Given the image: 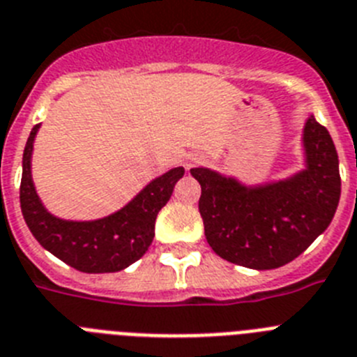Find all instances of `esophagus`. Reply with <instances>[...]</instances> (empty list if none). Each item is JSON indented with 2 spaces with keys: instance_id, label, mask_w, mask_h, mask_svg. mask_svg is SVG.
I'll return each mask as SVG.
<instances>
[{
  "instance_id": "obj_1",
  "label": "esophagus",
  "mask_w": 357,
  "mask_h": 357,
  "mask_svg": "<svg viewBox=\"0 0 357 357\" xmlns=\"http://www.w3.org/2000/svg\"><path fill=\"white\" fill-rule=\"evenodd\" d=\"M202 155L199 154H192V155H188L187 158V161H185V169H190V167H194V165H197V163H202Z\"/></svg>"
}]
</instances>
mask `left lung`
I'll return each instance as SVG.
<instances>
[{
	"instance_id": "left-lung-1",
	"label": "left lung",
	"mask_w": 357,
	"mask_h": 357,
	"mask_svg": "<svg viewBox=\"0 0 357 357\" xmlns=\"http://www.w3.org/2000/svg\"><path fill=\"white\" fill-rule=\"evenodd\" d=\"M303 169L287 178L243 183L236 176L196 167L199 214L215 254L236 265L271 271L303 254L336 214L340 160L325 127L308 114L301 132Z\"/></svg>"
}]
</instances>
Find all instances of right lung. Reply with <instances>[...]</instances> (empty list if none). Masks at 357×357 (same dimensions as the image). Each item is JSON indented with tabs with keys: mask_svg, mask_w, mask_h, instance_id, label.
Masks as SVG:
<instances>
[{
	"mask_svg": "<svg viewBox=\"0 0 357 357\" xmlns=\"http://www.w3.org/2000/svg\"><path fill=\"white\" fill-rule=\"evenodd\" d=\"M36 125L23 151L20 203L26 227L50 254L86 274L119 272L137 261L154 239L158 212L167 205L174 185L183 178V167L167 170L146 183L125 206L98 220H65L43 205L32 181Z\"/></svg>",
	"mask_w": 357,
	"mask_h": 357,
	"instance_id": "1",
	"label": "right lung"
}]
</instances>
